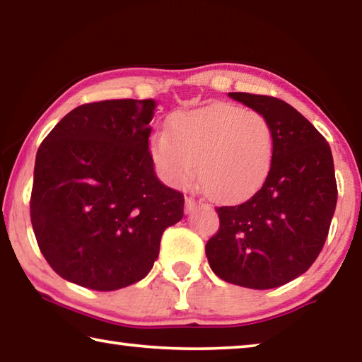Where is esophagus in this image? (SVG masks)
Here are the masks:
<instances>
[{
  "label": "esophagus",
  "instance_id": "obj_1",
  "mask_svg": "<svg viewBox=\"0 0 362 362\" xmlns=\"http://www.w3.org/2000/svg\"><path fill=\"white\" fill-rule=\"evenodd\" d=\"M201 206H203V204H201L199 201H196L194 198H192V196H187V198H185V209H187V212L199 209Z\"/></svg>",
  "mask_w": 362,
  "mask_h": 362
}]
</instances>
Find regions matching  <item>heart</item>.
Instances as JSON below:
<instances>
[{"label": "heart", "mask_w": 362, "mask_h": 362, "mask_svg": "<svg viewBox=\"0 0 362 362\" xmlns=\"http://www.w3.org/2000/svg\"><path fill=\"white\" fill-rule=\"evenodd\" d=\"M150 153L169 185L185 187L198 173L207 194L236 203L265 182L274 137L268 119L255 110L212 103L175 112L169 118L168 134L151 136Z\"/></svg>", "instance_id": "obj_1"}]
</instances>
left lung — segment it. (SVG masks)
Here are the masks:
<instances>
[{"instance_id": "left-lung-1", "label": "left lung", "mask_w": 362, "mask_h": 362, "mask_svg": "<svg viewBox=\"0 0 362 362\" xmlns=\"http://www.w3.org/2000/svg\"><path fill=\"white\" fill-rule=\"evenodd\" d=\"M268 119L274 153L252 198L217 207L218 231L206 244L212 272L226 283L273 289L303 274L322 250L337 204L330 146L284 100L230 93Z\"/></svg>"}]
</instances>
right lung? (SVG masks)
I'll list each match as a JSON object with an SVG mask.
<instances>
[{"label": "right lung", "instance_id": "obj_1", "mask_svg": "<svg viewBox=\"0 0 362 362\" xmlns=\"http://www.w3.org/2000/svg\"><path fill=\"white\" fill-rule=\"evenodd\" d=\"M153 99L79 105L42 140L30 218L59 276L94 291L144 279L185 198L159 182L148 150Z\"/></svg>", "mask_w": 362, "mask_h": 362}]
</instances>
